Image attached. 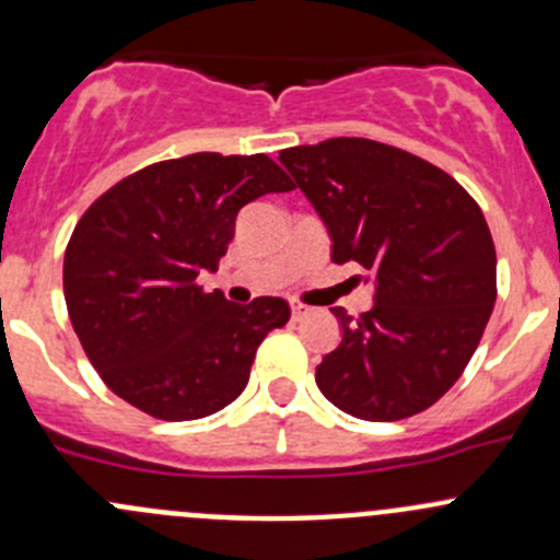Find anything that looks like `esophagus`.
<instances>
[{"label":"esophagus","instance_id":"1","mask_svg":"<svg viewBox=\"0 0 560 560\" xmlns=\"http://www.w3.org/2000/svg\"><path fill=\"white\" fill-rule=\"evenodd\" d=\"M290 308H292V319H303V316L312 314V308L301 301H290Z\"/></svg>","mask_w":560,"mask_h":560}]
</instances>
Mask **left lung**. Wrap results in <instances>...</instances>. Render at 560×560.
<instances>
[{"mask_svg":"<svg viewBox=\"0 0 560 560\" xmlns=\"http://www.w3.org/2000/svg\"><path fill=\"white\" fill-rule=\"evenodd\" d=\"M279 162L325 222L332 262H358L374 281L371 312L332 308L343 336L316 365V387L360 420L420 415L460 380L493 314L482 211L442 167L376 140L295 145Z\"/></svg>","mask_w":560,"mask_h":560,"instance_id":"8db88e82","label":"left lung"}]
</instances>
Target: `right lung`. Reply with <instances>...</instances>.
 Masks as SVG:
<instances>
[{
  "mask_svg": "<svg viewBox=\"0 0 560 560\" xmlns=\"http://www.w3.org/2000/svg\"><path fill=\"white\" fill-rule=\"evenodd\" d=\"M295 184L270 156L213 151L156 162L92 202L65 252V301L81 347L118 398L156 420H200L244 393L281 298L202 292L246 202Z\"/></svg>",
  "mask_w": 560,
  "mask_h": 560,
  "instance_id": "1",
  "label": "right lung"
}]
</instances>
